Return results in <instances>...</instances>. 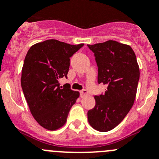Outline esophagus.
<instances>
[{"mask_svg": "<svg viewBox=\"0 0 159 159\" xmlns=\"http://www.w3.org/2000/svg\"><path fill=\"white\" fill-rule=\"evenodd\" d=\"M89 92L87 91V89H82L80 91V94H81V97H84L85 95H88Z\"/></svg>", "mask_w": 159, "mask_h": 159, "instance_id": "1", "label": "esophagus"}]
</instances>
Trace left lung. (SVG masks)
<instances>
[{
    "instance_id": "left-lung-1",
    "label": "left lung",
    "mask_w": 159,
    "mask_h": 159,
    "mask_svg": "<svg viewBox=\"0 0 159 159\" xmlns=\"http://www.w3.org/2000/svg\"><path fill=\"white\" fill-rule=\"evenodd\" d=\"M87 46L94 53L97 81L107 85L104 94L94 97L95 107L88 111V120L92 128L104 132L116 128L132 107L139 68L130 46L114 40Z\"/></svg>"
}]
</instances>
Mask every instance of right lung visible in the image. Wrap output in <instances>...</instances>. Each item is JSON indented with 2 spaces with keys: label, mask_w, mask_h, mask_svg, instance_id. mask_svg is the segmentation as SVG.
<instances>
[{
  "label": "right lung",
  "mask_w": 159,
  "mask_h": 159,
  "mask_svg": "<svg viewBox=\"0 0 159 159\" xmlns=\"http://www.w3.org/2000/svg\"><path fill=\"white\" fill-rule=\"evenodd\" d=\"M83 46L48 39L31 46L27 53L21 87L31 113L46 129L62 128L79 97L69 84L60 86L59 79L67 78L70 58Z\"/></svg>",
  "instance_id": "add662e5"
}]
</instances>
